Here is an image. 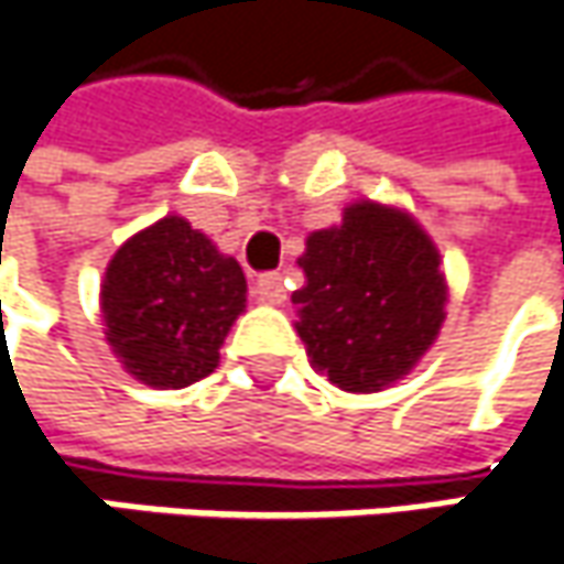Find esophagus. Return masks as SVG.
I'll use <instances>...</instances> for the list:
<instances>
[{
    "instance_id": "obj_1",
    "label": "esophagus",
    "mask_w": 564,
    "mask_h": 564,
    "mask_svg": "<svg viewBox=\"0 0 564 564\" xmlns=\"http://www.w3.org/2000/svg\"><path fill=\"white\" fill-rule=\"evenodd\" d=\"M253 294L263 301V304H282L285 301V285H282V275L279 272H263L253 285Z\"/></svg>"
}]
</instances>
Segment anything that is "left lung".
<instances>
[{
	"label": "left lung",
	"instance_id": "1",
	"mask_svg": "<svg viewBox=\"0 0 564 564\" xmlns=\"http://www.w3.org/2000/svg\"><path fill=\"white\" fill-rule=\"evenodd\" d=\"M307 275L292 294L307 358L345 392H377L401 379L443 326L440 250L399 209L355 204L336 228L307 238Z\"/></svg>",
	"mask_w": 564,
	"mask_h": 564
}]
</instances>
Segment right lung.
<instances>
[{
    "label": "right lung",
    "mask_w": 564,
    "mask_h": 564,
    "mask_svg": "<svg viewBox=\"0 0 564 564\" xmlns=\"http://www.w3.org/2000/svg\"><path fill=\"white\" fill-rule=\"evenodd\" d=\"M99 301L124 370L156 389H185L216 370L248 282L235 257L165 216L116 250Z\"/></svg>",
    "instance_id": "right-lung-1"
}]
</instances>
